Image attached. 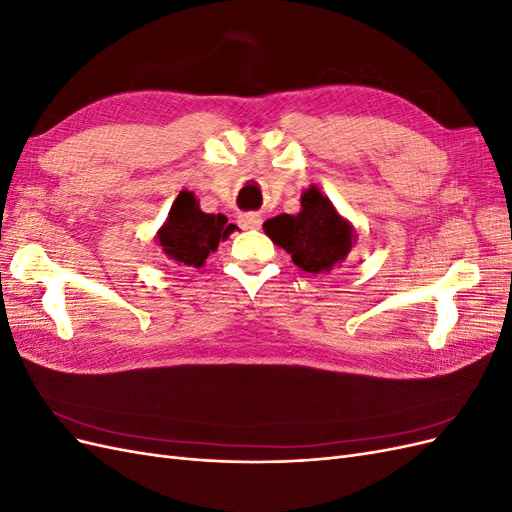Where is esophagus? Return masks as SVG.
<instances>
[{"instance_id": "34e87169", "label": "esophagus", "mask_w": 512, "mask_h": 512, "mask_svg": "<svg viewBox=\"0 0 512 512\" xmlns=\"http://www.w3.org/2000/svg\"><path fill=\"white\" fill-rule=\"evenodd\" d=\"M260 224H262V218H260L258 213H243V215H239V226L245 228V230L258 228Z\"/></svg>"}]
</instances>
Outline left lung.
Instances as JSON below:
<instances>
[{"label": "left lung", "mask_w": 512, "mask_h": 512, "mask_svg": "<svg viewBox=\"0 0 512 512\" xmlns=\"http://www.w3.org/2000/svg\"><path fill=\"white\" fill-rule=\"evenodd\" d=\"M275 245L284 247L292 262L307 273L331 271L342 262L354 239L352 226L339 215L316 185L301 196V213H282L262 224Z\"/></svg>", "instance_id": "obj_1"}]
</instances>
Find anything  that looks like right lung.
Instances as JSON below:
<instances>
[{"label":"right lung","mask_w":512,"mask_h":512,"mask_svg":"<svg viewBox=\"0 0 512 512\" xmlns=\"http://www.w3.org/2000/svg\"><path fill=\"white\" fill-rule=\"evenodd\" d=\"M235 224H228L226 215L203 213L192 192H179L168 220L158 232V241L164 254L188 267H203L211 252H215L220 241H224Z\"/></svg>","instance_id":"1"}]
</instances>
